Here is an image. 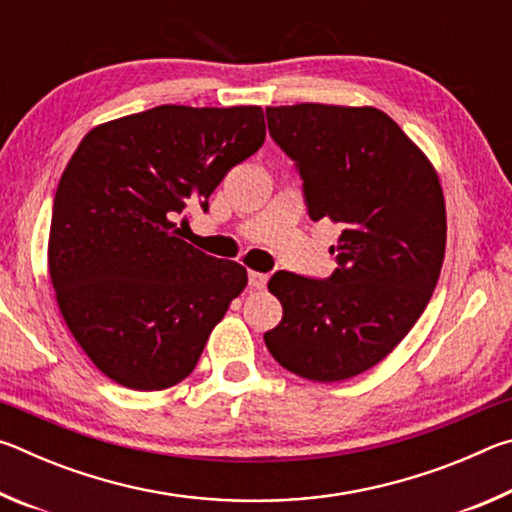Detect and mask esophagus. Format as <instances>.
<instances>
[{"label":"esophagus","instance_id":"34e87169","mask_svg":"<svg viewBox=\"0 0 512 512\" xmlns=\"http://www.w3.org/2000/svg\"><path fill=\"white\" fill-rule=\"evenodd\" d=\"M266 282H268V275L257 273V271H250V273H248V287H250V289L262 291V289L266 287Z\"/></svg>","mask_w":512,"mask_h":512}]
</instances>
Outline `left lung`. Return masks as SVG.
<instances>
[{"label": "left lung", "instance_id": "1", "mask_svg": "<svg viewBox=\"0 0 512 512\" xmlns=\"http://www.w3.org/2000/svg\"><path fill=\"white\" fill-rule=\"evenodd\" d=\"M268 133L298 164L311 221L341 228L329 280L277 271L268 291L282 320L264 334L282 368L345 381L391 354L427 307L447 244L438 171L372 106L266 108Z\"/></svg>", "mask_w": 512, "mask_h": 512}]
</instances>
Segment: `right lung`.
Instances as JSON below:
<instances>
[{"label": "right lung", "instance_id": "1", "mask_svg": "<svg viewBox=\"0 0 512 512\" xmlns=\"http://www.w3.org/2000/svg\"><path fill=\"white\" fill-rule=\"evenodd\" d=\"M264 137L259 106H158L81 140L56 189L49 277L67 329L108 379L164 391L196 368L248 273L189 246L176 219L207 210Z\"/></svg>", "mask_w": 512, "mask_h": 512}]
</instances>
